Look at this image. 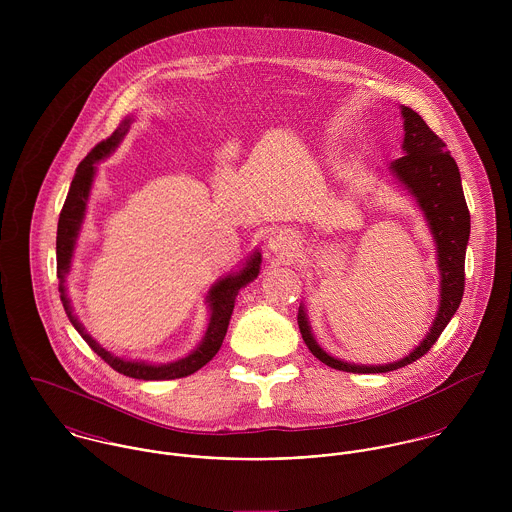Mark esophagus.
Segmentation results:
<instances>
[{"label":"esophagus","mask_w":512,"mask_h":512,"mask_svg":"<svg viewBox=\"0 0 512 512\" xmlns=\"http://www.w3.org/2000/svg\"><path fill=\"white\" fill-rule=\"evenodd\" d=\"M268 248L276 256H290L295 250V234L290 230H276L268 238Z\"/></svg>","instance_id":"1"}]
</instances>
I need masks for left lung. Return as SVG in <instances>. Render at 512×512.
I'll return each instance as SVG.
<instances>
[{
    "label": "left lung",
    "mask_w": 512,
    "mask_h": 512,
    "mask_svg": "<svg viewBox=\"0 0 512 512\" xmlns=\"http://www.w3.org/2000/svg\"><path fill=\"white\" fill-rule=\"evenodd\" d=\"M402 116H404V132H406L404 144H402L404 155L392 161L390 171L416 197L438 244V264L441 270L438 317L428 337L406 359L392 365L365 366L351 365V363H343L339 359L329 357L315 343L311 329L307 325L305 313L303 309H299L297 323L307 349L321 363L345 372H355V374L388 372V370L412 365L414 361L424 357L438 341L445 325L451 321L465 290V250H467V240L471 232V215L465 203L459 167L455 159L449 155L443 140L436 132L430 130V126L422 120L418 112H414L408 106H402Z\"/></svg>",
    "instance_id": "1"
}]
</instances>
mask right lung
I'll return each instance as SVG.
<instances>
[{
	"label": "right lung",
	"mask_w": 512,
	"mask_h": 512,
	"mask_svg": "<svg viewBox=\"0 0 512 512\" xmlns=\"http://www.w3.org/2000/svg\"><path fill=\"white\" fill-rule=\"evenodd\" d=\"M132 120H124V124L106 140H102L100 144L90 149V153L78 163L76 173H74L73 183L67 195V201L63 205L61 217H59V226H57V276L61 280L59 292H61V301L65 305V311L74 325V329L82 335V339L88 343V347L114 370H118L124 376L130 378H138V380H173V378H183L189 376L193 372H197L199 368L207 365L209 361H213V357L219 353L220 345L224 341L226 329H228V321L234 309V299L238 295V290L244 288L248 282H252L258 272H260V262L262 256L260 252H256L250 262L246 264V268H242L238 274L234 276H226L224 280L217 282L211 292H209V303H211V321L205 333L203 343L185 359L169 363V365H147V363H134V361H124L118 359L114 355H110L108 351H104L88 333H84L82 325L76 321L69 303V297L65 293V276L71 268V258H73L74 242L80 230V224L84 219V211H86V201H88V193H90V185L96 173V163L106 157L110 151H114V147L122 142V138L126 136L128 128H130Z\"/></svg>",
	"instance_id": "1"
}]
</instances>
